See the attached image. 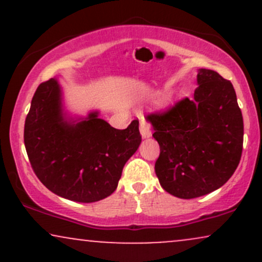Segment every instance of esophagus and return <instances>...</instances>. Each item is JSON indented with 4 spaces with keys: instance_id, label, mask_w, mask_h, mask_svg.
Segmentation results:
<instances>
[{
    "instance_id": "1",
    "label": "esophagus",
    "mask_w": 262,
    "mask_h": 262,
    "mask_svg": "<svg viewBox=\"0 0 262 262\" xmlns=\"http://www.w3.org/2000/svg\"><path fill=\"white\" fill-rule=\"evenodd\" d=\"M139 129H140V134L141 137L144 138V139H146V138H150L151 137V130H150V125L149 123L145 121L144 118L140 119V125H139Z\"/></svg>"
}]
</instances>
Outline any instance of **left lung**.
Wrapping results in <instances>:
<instances>
[{
  "label": "left lung",
  "mask_w": 262,
  "mask_h": 262,
  "mask_svg": "<svg viewBox=\"0 0 262 262\" xmlns=\"http://www.w3.org/2000/svg\"><path fill=\"white\" fill-rule=\"evenodd\" d=\"M193 100L177 102L164 113L149 114L160 155L155 172L172 196L191 200L224 185L239 165L244 123L230 81L200 69Z\"/></svg>",
  "instance_id": "left-lung-1"
}]
</instances>
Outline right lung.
<instances>
[{
	"instance_id": "right-lung-1",
	"label": "right lung",
	"mask_w": 262,
	"mask_h": 262,
	"mask_svg": "<svg viewBox=\"0 0 262 262\" xmlns=\"http://www.w3.org/2000/svg\"><path fill=\"white\" fill-rule=\"evenodd\" d=\"M98 114L69 116L55 77L38 86L26 118L25 145L33 171L53 193L91 203L116 191L125 162L140 145L139 122L121 130Z\"/></svg>"
}]
</instances>
